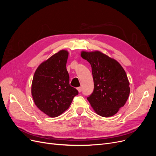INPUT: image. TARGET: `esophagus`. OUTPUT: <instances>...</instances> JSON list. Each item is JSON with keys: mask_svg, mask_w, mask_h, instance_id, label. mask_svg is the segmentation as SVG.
<instances>
[{"mask_svg": "<svg viewBox=\"0 0 156 156\" xmlns=\"http://www.w3.org/2000/svg\"><path fill=\"white\" fill-rule=\"evenodd\" d=\"M77 90L79 91V92H81V87H78L77 88Z\"/></svg>", "mask_w": 156, "mask_h": 156, "instance_id": "esophagus-1", "label": "esophagus"}]
</instances>
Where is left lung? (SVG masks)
Masks as SVG:
<instances>
[{"label": "left lung", "instance_id": "obj_1", "mask_svg": "<svg viewBox=\"0 0 156 156\" xmlns=\"http://www.w3.org/2000/svg\"><path fill=\"white\" fill-rule=\"evenodd\" d=\"M81 56L90 64L94 80V90L87 100L98 115L103 117L115 115L129 95L126 72L116 60L100 51H83Z\"/></svg>", "mask_w": 156, "mask_h": 156}]
</instances>
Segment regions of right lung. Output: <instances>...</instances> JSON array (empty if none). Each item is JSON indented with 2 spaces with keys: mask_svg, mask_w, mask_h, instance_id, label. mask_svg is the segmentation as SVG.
<instances>
[{
  "mask_svg": "<svg viewBox=\"0 0 156 156\" xmlns=\"http://www.w3.org/2000/svg\"><path fill=\"white\" fill-rule=\"evenodd\" d=\"M68 52L61 50L37 68L32 83V96L36 105L50 117H56L66 111L76 88L70 86L66 69Z\"/></svg>",
  "mask_w": 156,
  "mask_h": 156,
  "instance_id": "add662e5",
  "label": "right lung"
}]
</instances>
